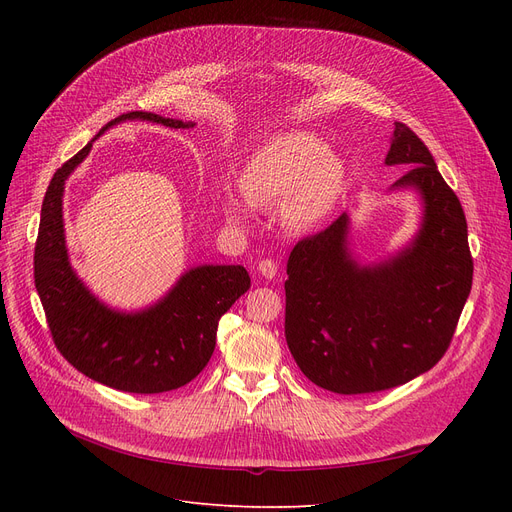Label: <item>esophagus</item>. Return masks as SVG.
Masks as SVG:
<instances>
[{
    "label": "esophagus",
    "instance_id": "1",
    "mask_svg": "<svg viewBox=\"0 0 512 512\" xmlns=\"http://www.w3.org/2000/svg\"><path fill=\"white\" fill-rule=\"evenodd\" d=\"M259 274L263 276V278H276V274H278V261H274V259H263L261 263H259Z\"/></svg>",
    "mask_w": 512,
    "mask_h": 512
}]
</instances>
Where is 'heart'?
Returning a JSON list of instances; mask_svg holds the SVG:
<instances>
[{
	"label": "heart",
	"instance_id": "heart-1",
	"mask_svg": "<svg viewBox=\"0 0 512 512\" xmlns=\"http://www.w3.org/2000/svg\"><path fill=\"white\" fill-rule=\"evenodd\" d=\"M342 164L324 141L307 132H290L259 149L240 172V191L261 209L282 206V222L290 230H311L326 218L342 188ZM232 222L242 220L238 201L226 203Z\"/></svg>",
	"mask_w": 512,
	"mask_h": 512
}]
</instances>
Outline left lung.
<instances>
[{
	"mask_svg": "<svg viewBox=\"0 0 512 512\" xmlns=\"http://www.w3.org/2000/svg\"><path fill=\"white\" fill-rule=\"evenodd\" d=\"M388 166H411L423 224L398 257L361 267L346 249L348 218L299 240L288 257L284 334L307 378L336 394L382 392L432 369L448 351L473 282L459 197L417 134L394 122Z\"/></svg>",
	"mask_w": 512,
	"mask_h": 512,
	"instance_id": "1",
	"label": "left lung"
}]
</instances>
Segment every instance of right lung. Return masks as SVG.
I'll return each instance as SVG.
<instances>
[{"label":"right lung","mask_w":512,"mask_h":512,"mask_svg":"<svg viewBox=\"0 0 512 512\" xmlns=\"http://www.w3.org/2000/svg\"><path fill=\"white\" fill-rule=\"evenodd\" d=\"M122 120L193 126L151 112H128L107 122L99 134ZM93 141L56 170L41 207L35 286L47 326L62 357L87 378L130 394L170 392L195 380L209 363L220 317L251 288V278L242 265H201L186 272L166 299L141 313L101 305L72 272L62 220L64 182L89 155Z\"/></svg>","instance_id":"1"}]
</instances>
